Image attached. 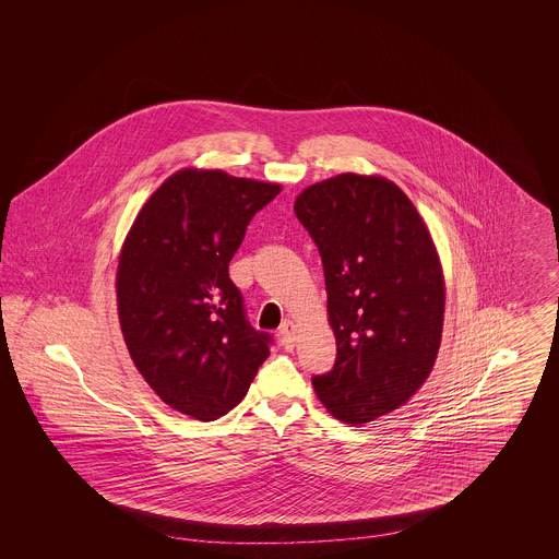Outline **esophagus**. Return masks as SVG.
<instances>
[{
	"mask_svg": "<svg viewBox=\"0 0 559 559\" xmlns=\"http://www.w3.org/2000/svg\"><path fill=\"white\" fill-rule=\"evenodd\" d=\"M295 324H293L292 320H285L283 324H281V329H278V335H281V344L287 347V349H293L295 346Z\"/></svg>",
	"mask_w": 559,
	"mask_h": 559,
	"instance_id": "esophagus-1",
	"label": "esophagus"
}]
</instances>
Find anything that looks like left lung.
Listing matches in <instances>:
<instances>
[{
  "instance_id": "left-lung-1",
  "label": "left lung",
  "mask_w": 559,
  "mask_h": 559,
  "mask_svg": "<svg viewBox=\"0 0 559 559\" xmlns=\"http://www.w3.org/2000/svg\"><path fill=\"white\" fill-rule=\"evenodd\" d=\"M295 215L319 247L335 367L312 385L349 426L411 399L442 340L444 276L426 222L394 182L340 174L306 188Z\"/></svg>"
}]
</instances>
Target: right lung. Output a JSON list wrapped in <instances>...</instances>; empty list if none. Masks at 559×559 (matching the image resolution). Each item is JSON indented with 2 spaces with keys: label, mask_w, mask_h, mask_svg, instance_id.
I'll return each instance as SVG.
<instances>
[{
  "label": "right lung",
  "mask_w": 559,
  "mask_h": 559,
  "mask_svg": "<svg viewBox=\"0 0 559 559\" xmlns=\"http://www.w3.org/2000/svg\"><path fill=\"white\" fill-rule=\"evenodd\" d=\"M278 185L182 169L144 203L117 267V308L133 365L165 404L215 421L245 399L270 356L230 281L251 217Z\"/></svg>",
  "instance_id": "right-lung-1"
}]
</instances>
